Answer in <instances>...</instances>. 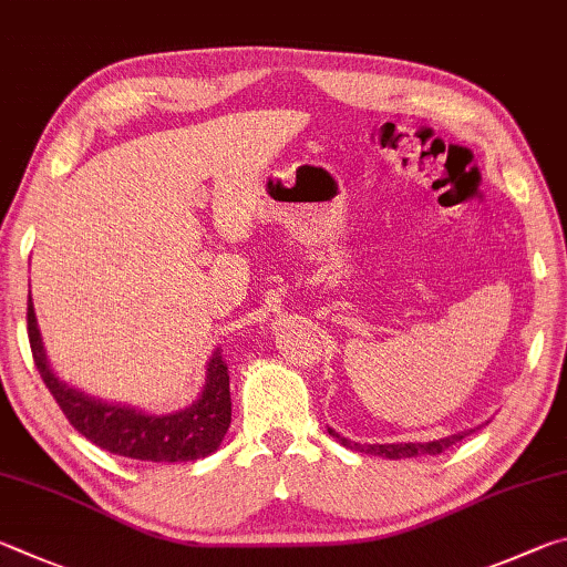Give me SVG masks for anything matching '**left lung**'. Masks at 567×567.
<instances>
[{
	"mask_svg": "<svg viewBox=\"0 0 567 567\" xmlns=\"http://www.w3.org/2000/svg\"><path fill=\"white\" fill-rule=\"evenodd\" d=\"M329 433L333 435V439H339V443L346 445V449L361 451V453H371V455H383V458H391V461L415 458V455H421V453L439 455V453H443L445 449H451V445H455L458 441H463L465 435H468V431H463V433L449 435V439L431 441V443H383V445L375 443V445H361V443H351L349 439H343V435H339L333 429H329ZM471 433H473V431H471Z\"/></svg>",
	"mask_w": 567,
	"mask_h": 567,
	"instance_id": "1",
	"label": "left lung"
}]
</instances>
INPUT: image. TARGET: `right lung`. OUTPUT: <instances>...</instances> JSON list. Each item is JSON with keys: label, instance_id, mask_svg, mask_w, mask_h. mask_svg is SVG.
Masks as SVG:
<instances>
[{"label": "right lung", "instance_id": "right-lung-1", "mask_svg": "<svg viewBox=\"0 0 567 567\" xmlns=\"http://www.w3.org/2000/svg\"><path fill=\"white\" fill-rule=\"evenodd\" d=\"M27 333L34 365L49 393L54 395L66 421L99 449L134 461L186 463L204 458L221 445L231 423V391H228V365L218 349L208 361L202 399L192 409L148 415L128 405L89 399L82 391L69 389L59 381L47 363L32 299L27 303Z\"/></svg>", "mask_w": 567, "mask_h": 567}]
</instances>
